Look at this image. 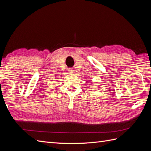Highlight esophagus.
I'll use <instances>...</instances> for the list:
<instances>
[{"mask_svg": "<svg viewBox=\"0 0 151 151\" xmlns=\"http://www.w3.org/2000/svg\"><path fill=\"white\" fill-rule=\"evenodd\" d=\"M68 72L70 73H73L74 72V70H72V68H69V69H68Z\"/></svg>", "mask_w": 151, "mask_h": 151, "instance_id": "34e87169", "label": "esophagus"}]
</instances>
